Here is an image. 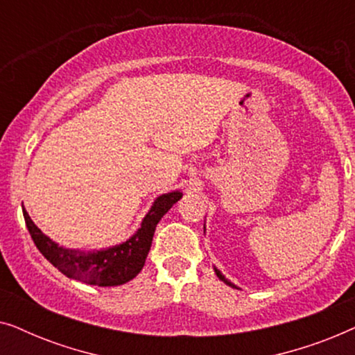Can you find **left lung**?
Wrapping results in <instances>:
<instances>
[{"label": "left lung", "mask_w": 355, "mask_h": 355, "mask_svg": "<svg viewBox=\"0 0 355 355\" xmlns=\"http://www.w3.org/2000/svg\"><path fill=\"white\" fill-rule=\"evenodd\" d=\"M215 273H216V276H218V278H220L221 281H225V283H226L227 286H231V288H236V286H234V284H232V283H230V281H227V279L225 278V276H223V275H221V271H220V270H216V268H215Z\"/></svg>", "instance_id": "1"}]
</instances>
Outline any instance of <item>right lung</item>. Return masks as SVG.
Segmentation results:
<instances>
[{"mask_svg":"<svg viewBox=\"0 0 355 355\" xmlns=\"http://www.w3.org/2000/svg\"><path fill=\"white\" fill-rule=\"evenodd\" d=\"M181 197L182 193L179 191L159 196L145 215L139 231L130 239L98 252H82L60 247L38 230L26 210L22 211L27 230L37 249L62 275L92 286H119L135 278L144 268L145 259L152 245L155 227Z\"/></svg>","mask_w":355,"mask_h":355,"instance_id":"1","label":"right lung"}]
</instances>
